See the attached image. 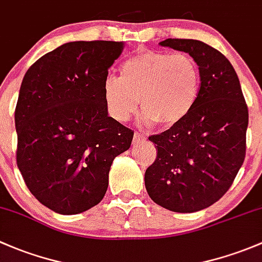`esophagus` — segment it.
<instances>
[{"instance_id": "34e87169", "label": "esophagus", "mask_w": 262, "mask_h": 262, "mask_svg": "<svg viewBox=\"0 0 262 262\" xmlns=\"http://www.w3.org/2000/svg\"><path fill=\"white\" fill-rule=\"evenodd\" d=\"M145 141H146V137H145L144 135L141 134V132H135L134 142H132V144H134V145H141V144H144Z\"/></svg>"}]
</instances>
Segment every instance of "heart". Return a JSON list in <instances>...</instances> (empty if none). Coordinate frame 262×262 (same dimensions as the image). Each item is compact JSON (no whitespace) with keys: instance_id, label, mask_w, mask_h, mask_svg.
<instances>
[{"instance_id":"obj_1","label":"heart","mask_w":262,"mask_h":262,"mask_svg":"<svg viewBox=\"0 0 262 262\" xmlns=\"http://www.w3.org/2000/svg\"><path fill=\"white\" fill-rule=\"evenodd\" d=\"M201 91V74L193 58L169 51H141L121 66V78L107 74L103 99L110 116L126 122L141 102L147 123L168 128L193 110Z\"/></svg>"}]
</instances>
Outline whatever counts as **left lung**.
Listing matches in <instances>:
<instances>
[{"label":"left lung","mask_w":262,"mask_h":262,"mask_svg":"<svg viewBox=\"0 0 262 262\" xmlns=\"http://www.w3.org/2000/svg\"><path fill=\"white\" fill-rule=\"evenodd\" d=\"M160 45L194 59L201 91L184 120L149 137L158 155L145 171V187L163 208L196 212L225 195L244 164L249 110L238 77L221 51L191 39H166Z\"/></svg>","instance_id":"8db88e82"}]
</instances>
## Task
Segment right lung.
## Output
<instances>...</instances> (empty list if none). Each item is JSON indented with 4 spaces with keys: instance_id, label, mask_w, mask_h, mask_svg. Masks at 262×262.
<instances>
[{
    "instance_id": "add662e5",
    "label": "right lung",
    "mask_w": 262,
    "mask_h": 262,
    "mask_svg": "<svg viewBox=\"0 0 262 262\" xmlns=\"http://www.w3.org/2000/svg\"><path fill=\"white\" fill-rule=\"evenodd\" d=\"M122 41H72L28 69L15 110L16 161L32 195L51 211L78 214L108 188L113 159L134 131L108 116L103 80Z\"/></svg>"
}]
</instances>
